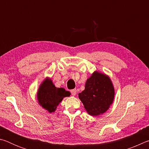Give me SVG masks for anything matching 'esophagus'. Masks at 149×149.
Returning a JSON list of instances; mask_svg holds the SVG:
<instances>
[{"mask_svg":"<svg viewBox=\"0 0 149 149\" xmlns=\"http://www.w3.org/2000/svg\"><path fill=\"white\" fill-rule=\"evenodd\" d=\"M71 93H72V95L73 96H75V95H76V93H77V90L75 89H72V90H71Z\"/></svg>","mask_w":149,"mask_h":149,"instance_id":"34e87169","label":"esophagus"}]
</instances>
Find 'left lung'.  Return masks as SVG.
<instances>
[{"mask_svg": "<svg viewBox=\"0 0 149 149\" xmlns=\"http://www.w3.org/2000/svg\"><path fill=\"white\" fill-rule=\"evenodd\" d=\"M79 98L91 116L104 113L114 100V89L109 77L95 72L85 84V90L79 93Z\"/></svg>", "mask_w": 149, "mask_h": 149, "instance_id": "1", "label": "left lung"}]
</instances>
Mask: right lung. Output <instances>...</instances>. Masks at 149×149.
<instances>
[{
    "label": "right lung",
    "instance_id": "add662e5",
    "mask_svg": "<svg viewBox=\"0 0 149 149\" xmlns=\"http://www.w3.org/2000/svg\"><path fill=\"white\" fill-rule=\"evenodd\" d=\"M70 93L64 88L55 87L51 79L47 78L42 81L37 93V99L41 107L49 112H54L63 98L69 97Z\"/></svg>",
    "mask_w": 149,
    "mask_h": 149
}]
</instances>
